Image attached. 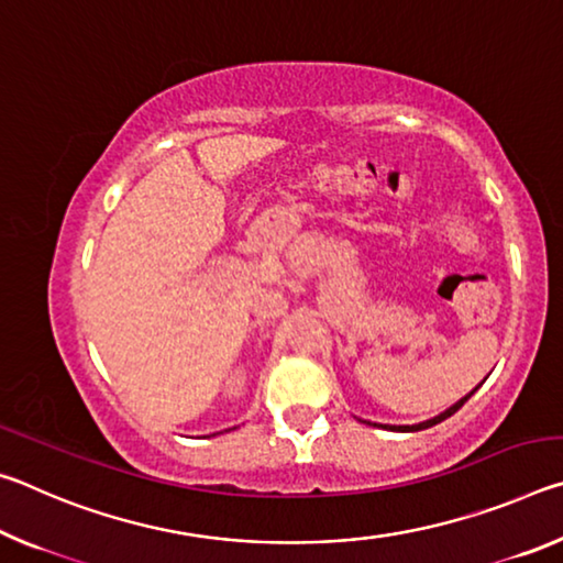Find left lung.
I'll use <instances>...</instances> for the list:
<instances>
[{
    "instance_id": "obj_1",
    "label": "left lung",
    "mask_w": 563,
    "mask_h": 563,
    "mask_svg": "<svg viewBox=\"0 0 563 563\" xmlns=\"http://www.w3.org/2000/svg\"><path fill=\"white\" fill-rule=\"evenodd\" d=\"M479 387H482V385H479ZM479 387H474L470 395H466V397H462V399H460V402H454L450 409H444L442 415H437V417H432V419H427V422H419V424H412V427H389V424H375V427H387V430H395V432H419V430H427V427H434V424L444 422L446 417H452V415L456 412V409H460V407L466 402V399H470V397H472V395H474L476 389H479Z\"/></svg>"
}]
</instances>
